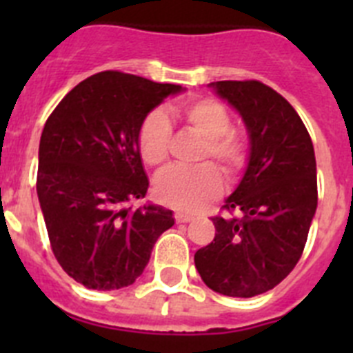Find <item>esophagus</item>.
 <instances>
[{"label":"esophagus","instance_id":"34e87169","mask_svg":"<svg viewBox=\"0 0 353 353\" xmlns=\"http://www.w3.org/2000/svg\"><path fill=\"white\" fill-rule=\"evenodd\" d=\"M192 219H194V217H192L191 214H185V212H176V214H174V221H176V223H191Z\"/></svg>","mask_w":353,"mask_h":353}]
</instances>
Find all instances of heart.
Listing matches in <instances>:
<instances>
[{
  "label": "heart",
  "instance_id": "1",
  "mask_svg": "<svg viewBox=\"0 0 353 353\" xmlns=\"http://www.w3.org/2000/svg\"><path fill=\"white\" fill-rule=\"evenodd\" d=\"M189 130L203 138L198 161L214 159L228 176H235L245 166L249 145L244 134L232 127V114L214 99L187 102L173 111ZM138 150L148 166H161L168 159L171 145V125L162 111H152L138 129ZM223 191V179L212 164L196 168L173 166L155 179L159 201L179 210H198Z\"/></svg>",
  "mask_w": 353,
  "mask_h": 353
}]
</instances>
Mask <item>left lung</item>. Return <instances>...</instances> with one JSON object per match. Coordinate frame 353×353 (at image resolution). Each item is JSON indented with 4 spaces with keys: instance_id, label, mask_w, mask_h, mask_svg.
Returning <instances> with one entry per match:
<instances>
[{
    "instance_id": "1",
    "label": "left lung",
    "mask_w": 353,
    "mask_h": 353,
    "mask_svg": "<svg viewBox=\"0 0 353 353\" xmlns=\"http://www.w3.org/2000/svg\"><path fill=\"white\" fill-rule=\"evenodd\" d=\"M208 86L244 120L249 159L223 207L240 217H212L215 236L196 251L194 265L214 292L254 297L279 285L302 256L318 205L313 143L297 111L267 84Z\"/></svg>"
}]
</instances>
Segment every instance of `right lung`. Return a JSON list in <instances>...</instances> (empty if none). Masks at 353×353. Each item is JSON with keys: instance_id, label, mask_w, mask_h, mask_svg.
Returning a JSON list of instances; mask_svg holds the SVG:
<instances>
[{"instance_id": "1", "label": "right lung", "mask_w": 353, "mask_h": 353, "mask_svg": "<svg viewBox=\"0 0 353 353\" xmlns=\"http://www.w3.org/2000/svg\"><path fill=\"white\" fill-rule=\"evenodd\" d=\"M180 92V84L99 72L72 88L46 121L37 194L56 260L86 288L132 285L174 224L161 205L132 210L127 203L148 191L136 141L143 118Z\"/></svg>"}]
</instances>
